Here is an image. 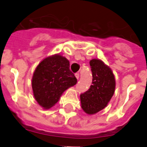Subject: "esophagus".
I'll list each match as a JSON object with an SVG mask.
<instances>
[{"instance_id":"34e87169","label":"esophagus","mask_w":147,"mask_h":147,"mask_svg":"<svg viewBox=\"0 0 147 147\" xmlns=\"http://www.w3.org/2000/svg\"><path fill=\"white\" fill-rule=\"evenodd\" d=\"M75 77H76L77 80H79V78H80V75L78 73H76L75 74Z\"/></svg>"}]
</instances>
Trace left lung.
<instances>
[{"mask_svg":"<svg viewBox=\"0 0 147 147\" xmlns=\"http://www.w3.org/2000/svg\"><path fill=\"white\" fill-rule=\"evenodd\" d=\"M92 71V85L84 94L80 95L83 110L92 115L105 109L113 96L116 81L110 67L99 59L90 61Z\"/></svg>","mask_w":147,"mask_h":147,"instance_id":"8db88e82","label":"left lung"}]
</instances>
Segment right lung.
Segmentation results:
<instances>
[{"mask_svg":"<svg viewBox=\"0 0 147 147\" xmlns=\"http://www.w3.org/2000/svg\"><path fill=\"white\" fill-rule=\"evenodd\" d=\"M76 83V78L69 69V60L59 53L49 56L34 71L32 78L34 98L40 106L49 109L58 102L66 90Z\"/></svg>","mask_w":147,"mask_h":147,"instance_id":"1","label":"right lung"}]
</instances>
